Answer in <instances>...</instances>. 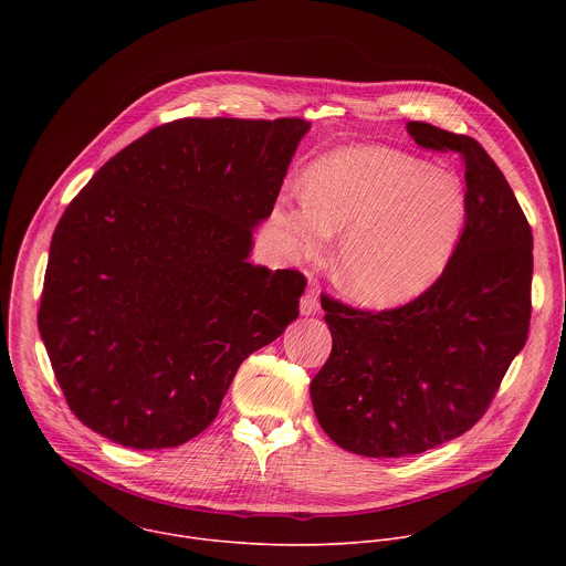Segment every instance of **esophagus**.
<instances>
[{
    "instance_id": "obj_1",
    "label": "esophagus",
    "mask_w": 566,
    "mask_h": 566,
    "mask_svg": "<svg viewBox=\"0 0 566 566\" xmlns=\"http://www.w3.org/2000/svg\"><path fill=\"white\" fill-rule=\"evenodd\" d=\"M319 311V297L315 289H308L300 300V313L302 315H315Z\"/></svg>"
}]
</instances>
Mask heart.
I'll use <instances>...</instances> for the list:
<instances>
[{
    "mask_svg": "<svg viewBox=\"0 0 566 566\" xmlns=\"http://www.w3.org/2000/svg\"><path fill=\"white\" fill-rule=\"evenodd\" d=\"M468 221L463 181L382 145L329 151L308 166L304 190L277 199L273 223L289 255L317 260L340 234L336 275L371 308L408 304L452 264Z\"/></svg>",
    "mask_w": 566,
    "mask_h": 566,
    "instance_id": "obj_1",
    "label": "heart"
}]
</instances>
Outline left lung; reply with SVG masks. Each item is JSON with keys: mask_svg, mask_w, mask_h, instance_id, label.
<instances>
[{"mask_svg": "<svg viewBox=\"0 0 566 566\" xmlns=\"http://www.w3.org/2000/svg\"><path fill=\"white\" fill-rule=\"evenodd\" d=\"M465 175L468 221L441 280L410 304L367 313L322 300L332 356L311 380L319 428L343 450L398 459L468 432L524 349L533 234L495 160L474 138L408 123Z\"/></svg>", "mask_w": 566, "mask_h": 566, "instance_id": "obj_1", "label": "left lung"}]
</instances>
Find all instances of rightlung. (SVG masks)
<instances>
[{"mask_svg":"<svg viewBox=\"0 0 566 566\" xmlns=\"http://www.w3.org/2000/svg\"><path fill=\"white\" fill-rule=\"evenodd\" d=\"M302 118H184L120 149L66 206L38 327L71 412L136 450L201 434L304 277L251 264Z\"/></svg>","mask_w":566,"mask_h":566,"instance_id":"1","label":"right lung"}]
</instances>
